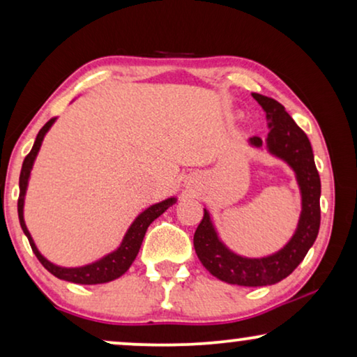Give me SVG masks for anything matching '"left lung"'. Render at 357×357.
<instances>
[{"mask_svg": "<svg viewBox=\"0 0 357 357\" xmlns=\"http://www.w3.org/2000/svg\"><path fill=\"white\" fill-rule=\"evenodd\" d=\"M266 112L270 133L266 148L273 155L291 165L296 172L302 195V211L294 236L280 252L265 258H245L229 250L219 241L204 209L202 222L193 236L195 252L203 266L218 280L237 286H270L284 280L299 266L309 248L314 245L320 229V175L317 172L310 141L280 102L261 94H252ZM250 144L260 148V136L250 138Z\"/></svg>", "mask_w": 357, "mask_h": 357, "instance_id": "1", "label": "left lung"}]
</instances>
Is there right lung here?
Wrapping results in <instances>:
<instances>
[{"instance_id": "1", "label": "right lung", "mask_w": 357, "mask_h": 357, "mask_svg": "<svg viewBox=\"0 0 357 357\" xmlns=\"http://www.w3.org/2000/svg\"><path fill=\"white\" fill-rule=\"evenodd\" d=\"M53 121H55V119H50L45 125L42 126V130L38 131V135L36 138V143H33V146H32L31 153L26 155V159H24V162H22L21 177H19V199H17L19 222H21L22 231L29 238V243H31L32 252L36 253L38 261H40L53 276L60 278V280L70 281V282H76V284H102V282L114 281V280H116V278H120L121 275H123V273H126V270L131 266V263L135 261V258H136V255H138L139 247H141V243H143L144 234H146V231H148L149 224L153 222L155 218H159L160 214H162L165 209L170 206V204H174L175 198L164 199V202L153 204V206H149L146 211L141 213L139 216L135 219L133 224L130 226L128 232L125 234L121 245L116 248L115 252H112V253H109V255H105L104 258H100L99 261L91 263V265H86L81 268H61V266L53 265V263L48 261L47 258L40 255V252L37 250L36 243H33L31 234H29V231H27L26 222H24V214H22L24 195H26L27 182H29V177H31L33 160H36L38 149H40L43 136H45L47 131L50 130Z\"/></svg>"}]
</instances>
